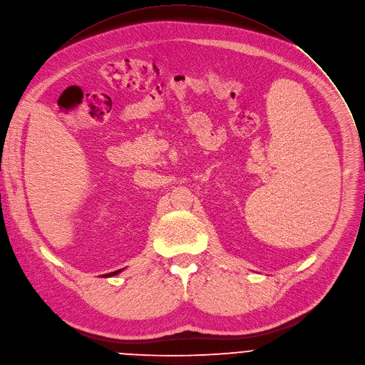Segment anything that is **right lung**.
<instances>
[{"mask_svg": "<svg viewBox=\"0 0 365 365\" xmlns=\"http://www.w3.org/2000/svg\"><path fill=\"white\" fill-rule=\"evenodd\" d=\"M122 270H123V269H119V270H116V272H110V273H106V274H103V277H112V276H116V274H119Z\"/></svg>", "mask_w": 365, "mask_h": 365, "instance_id": "1", "label": "right lung"}]
</instances>
